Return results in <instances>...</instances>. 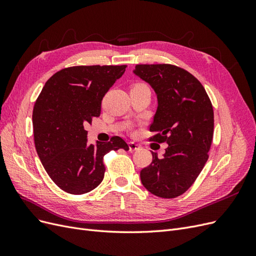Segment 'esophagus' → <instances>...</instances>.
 Wrapping results in <instances>:
<instances>
[{
    "mask_svg": "<svg viewBox=\"0 0 256 256\" xmlns=\"http://www.w3.org/2000/svg\"><path fill=\"white\" fill-rule=\"evenodd\" d=\"M128 146H129V152H136V150H138L141 148V145H138V144H136V143H134V142H129L128 143Z\"/></svg>",
    "mask_w": 256,
    "mask_h": 256,
    "instance_id": "esophagus-1",
    "label": "esophagus"
}]
</instances>
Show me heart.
<instances>
[{
    "label": "heart",
    "instance_id": "heart-1",
    "mask_svg": "<svg viewBox=\"0 0 256 256\" xmlns=\"http://www.w3.org/2000/svg\"><path fill=\"white\" fill-rule=\"evenodd\" d=\"M136 85H146V84H144V83H136Z\"/></svg>",
    "mask_w": 256,
    "mask_h": 256
}]
</instances>
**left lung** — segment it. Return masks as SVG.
I'll return each mask as SVG.
<instances>
[{
    "mask_svg": "<svg viewBox=\"0 0 256 256\" xmlns=\"http://www.w3.org/2000/svg\"><path fill=\"white\" fill-rule=\"evenodd\" d=\"M134 74L148 82L158 98L150 141L168 144L144 168L141 182L152 194L164 198L182 196L194 184L208 160L214 138V108L194 76L172 64L136 65Z\"/></svg>",
    "mask_w": 256,
    "mask_h": 256,
    "instance_id": "1",
    "label": "left lung"
}]
</instances>
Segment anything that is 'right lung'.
Listing matches in <instances>:
<instances>
[{"label":"right lung","instance_id":"obj_1","mask_svg":"<svg viewBox=\"0 0 256 256\" xmlns=\"http://www.w3.org/2000/svg\"><path fill=\"white\" fill-rule=\"evenodd\" d=\"M127 65L72 66L46 82L33 109L34 143L51 180L70 194H84L102 182L104 154L128 150L120 136L88 145L84 126L102 111L106 92L125 72Z\"/></svg>","mask_w":256,"mask_h":256}]
</instances>
